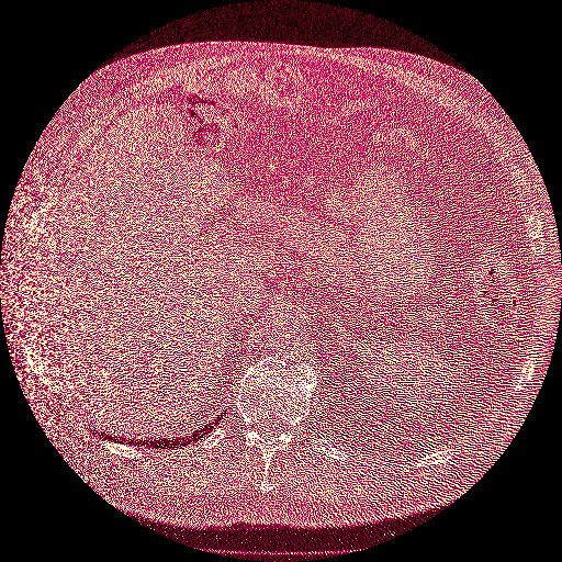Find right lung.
Instances as JSON below:
<instances>
[{
	"instance_id": "obj_1",
	"label": "right lung",
	"mask_w": 562,
	"mask_h": 562,
	"mask_svg": "<svg viewBox=\"0 0 562 562\" xmlns=\"http://www.w3.org/2000/svg\"><path fill=\"white\" fill-rule=\"evenodd\" d=\"M211 430H213V426H204V428L193 430V435L182 437V439H154V441L140 439L138 443H143V446H160V448H180V446H189L191 441H200V439H202L206 432H211ZM132 443H134V439H132Z\"/></svg>"
}]
</instances>
